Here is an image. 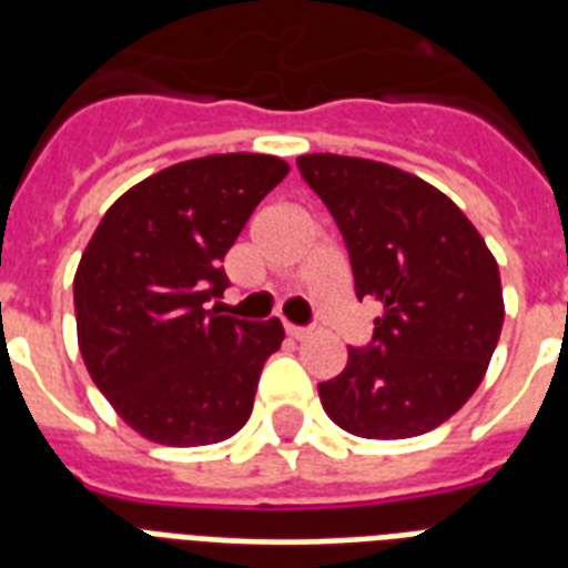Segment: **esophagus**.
Segmentation results:
<instances>
[{
  "label": "esophagus",
  "mask_w": 568,
  "mask_h": 568,
  "mask_svg": "<svg viewBox=\"0 0 568 568\" xmlns=\"http://www.w3.org/2000/svg\"><path fill=\"white\" fill-rule=\"evenodd\" d=\"M285 333L294 338V342H303V338L310 336L312 329L310 327H294V324H285Z\"/></svg>",
  "instance_id": "34e87169"
}]
</instances>
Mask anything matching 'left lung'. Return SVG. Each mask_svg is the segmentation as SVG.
I'll use <instances>...</instances> for the list:
<instances>
[{"label":"left lung","mask_w":568,"mask_h":568,"mask_svg":"<svg viewBox=\"0 0 568 568\" xmlns=\"http://www.w3.org/2000/svg\"><path fill=\"white\" fill-rule=\"evenodd\" d=\"M333 214L356 297L383 315L365 347H347L321 404L363 439H409L475 395L504 324L498 262L457 203L413 173L351 155L297 159Z\"/></svg>","instance_id":"obj_1"}]
</instances>
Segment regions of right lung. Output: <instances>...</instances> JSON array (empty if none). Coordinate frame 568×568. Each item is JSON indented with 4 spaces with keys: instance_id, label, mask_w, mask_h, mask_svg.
<instances>
[{
    "instance_id": "right-lung-1",
    "label": "right lung",
    "mask_w": 568,
    "mask_h": 568,
    "mask_svg": "<svg viewBox=\"0 0 568 568\" xmlns=\"http://www.w3.org/2000/svg\"><path fill=\"white\" fill-rule=\"evenodd\" d=\"M276 155L191 159L111 205L73 280L79 351L102 395L144 439L194 448L230 439L253 413L283 324L221 315L223 256L262 196Z\"/></svg>"
}]
</instances>
